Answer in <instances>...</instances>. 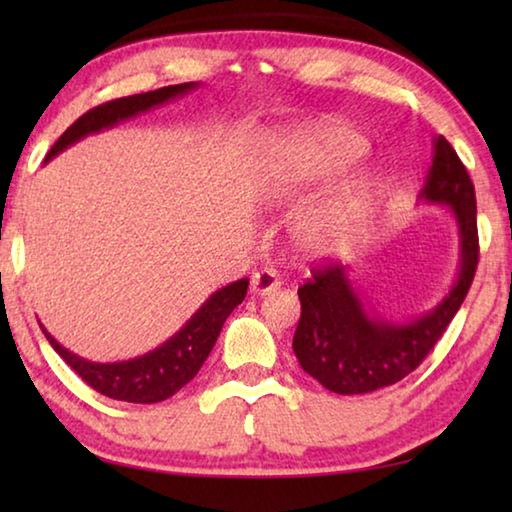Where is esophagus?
Listing matches in <instances>:
<instances>
[{"label":"esophagus","mask_w":512,"mask_h":512,"mask_svg":"<svg viewBox=\"0 0 512 512\" xmlns=\"http://www.w3.org/2000/svg\"><path fill=\"white\" fill-rule=\"evenodd\" d=\"M280 284V275L273 268H264V271L250 275V293H255V296H266V293L275 291Z\"/></svg>","instance_id":"34e87169"}]
</instances>
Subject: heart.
<instances>
[{
  "label": "heart",
  "instance_id": "obj_1",
  "mask_svg": "<svg viewBox=\"0 0 512 512\" xmlns=\"http://www.w3.org/2000/svg\"><path fill=\"white\" fill-rule=\"evenodd\" d=\"M366 142L345 124L316 126L300 140L296 153L287 162L266 169L259 180L264 203H277L291 194L293 187L311 180L334 178L357 162ZM381 192V178L375 171L359 169L341 180L332 192L307 207L293 225V239L305 255L329 257L357 241L366 228Z\"/></svg>",
  "mask_w": 512,
  "mask_h": 512
}]
</instances>
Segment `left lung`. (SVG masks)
Segmentation results:
<instances>
[{
    "label": "left lung",
    "instance_id": "obj_1",
    "mask_svg": "<svg viewBox=\"0 0 512 512\" xmlns=\"http://www.w3.org/2000/svg\"><path fill=\"white\" fill-rule=\"evenodd\" d=\"M418 203L447 207L456 223L458 271L436 307L402 320L384 318L352 280V268L343 264L318 268L314 280L298 289L302 314L293 352L302 370L327 391L363 395L404 379L431 352L470 291L479 262L474 185L443 135L433 137L431 167Z\"/></svg>",
    "mask_w": 512,
    "mask_h": 512
}]
</instances>
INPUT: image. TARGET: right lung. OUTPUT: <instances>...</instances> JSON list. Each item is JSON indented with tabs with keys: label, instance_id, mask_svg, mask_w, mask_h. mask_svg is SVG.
<instances>
[{
	"label": "right lung",
	"instance_id": "1",
	"mask_svg": "<svg viewBox=\"0 0 512 512\" xmlns=\"http://www.w3.org/2000/svg\"><path fill=\"white\" fill-rule=\"evenodd\" d=\"M196 88H201V83L169 85V88L133 94V97L115 99L103 103V106L92 108L58 137V142L47 153L45 162L54 160L58 153H63L72 144L81 142L83 137L115 128L121 121L133 119L142 115V112H149L151 108H158L173 99L185 97L187 92ZM246 291L248 277H241V280L228 284V287L216 289L176 334L169 336L158 348L128 361L99 363L83 359L72 350H67L65 345H60L40 320L38 323L42 332H45L47 341L51 343V348L94 391L119 402L155 404L167 400L173 393H178L180 388L196 377V372L201 370L205 359L210 357L216 339H219L225 318L232 314V309L244 302Z\"/></svg>",
	"mask_w": 512,
	"mask_h": 512
}]
</instances>
